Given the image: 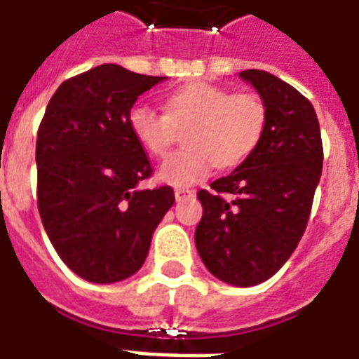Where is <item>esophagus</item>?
<instances>
[{
    "label": "esophagus",
    "instance_id": "obj_1",
    "mask_svg": "<svg viewBox=\"0 0 359 359\" xmlns=\"http://www.w3.org/2000/svg\"><path fill=\"white\" fill-rule=\"evenodd\" d=\"M194 195H195L194 189H188V188H177V189H175V199H177V201L189 199V197H194Z\"/></svg>",
    "mask_w": 359,
    "mask_h": 359
}]
</instances>
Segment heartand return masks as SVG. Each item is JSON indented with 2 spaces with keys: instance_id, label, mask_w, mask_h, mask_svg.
<instances>
[{
  "instance_id": "b5f03b06",
  "label": "heart",
  "mask_w": 359,
  "mask_h": 359,
  "mask_svg": "<svg viewBox=\"0 0 359 359\" xmlns=\"http://www.w3.org/2000/svg\"><path fill=\"white\" fill-rule=\"evenodd\" d=\"M267 123V110L258 95L210 83H191L165 97V112L136 104L129 112V127L138 144L153 156H164L186 130V149L162 162L158 177L177 188L205 180L214 165L241 164L258 147Z\"/></svg>"
}]
</instances>
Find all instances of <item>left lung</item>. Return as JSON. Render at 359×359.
<instances>
[{
  "instance_id": "8db88e82",
  "label": "left lung",
  "mask_w": 359,
  "mask_h": 359,
  "mask_svg": "<svg viewBox=\"0 0 359 359\" xmlns=\"http://www.w3.org/2000/svg\"><path fill=\"white\" fill-rule=\"evenodd\" d=\"M240 77L260 94L267 123L260 144L226 177L199 189L195 245L206 269L232 285H256L287 262L304 234L323 171L311 103L264 69Z\"/></svg>"
}]
</instances>
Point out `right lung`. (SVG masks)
Listing matches in <instances>:
<instances>
[{"instance_id":"1","label":"right lung","mask_w":359,"mask_h":359,"mask_svg":"<svg viewBox=\"0 0 359 359\" xmlns=\"http://www.w3.org/2000/svg\"><path fill=\"white\" fill-rule=\"evenodd\" d=\"M164 79L95 66L58 86L38 127V212L57 255L84 280L134 275L175 203L171 186L136 188L153 168L129 127L138 95Z\"/></svg>"}]
</instances>
